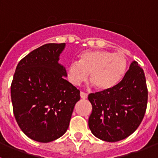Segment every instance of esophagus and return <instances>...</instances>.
I'll return each mask as SVG.
<instances>
[{
    "mask_svg": "<svg viewBox=\"0 0 158 158\" xmlns=\"http://www.w3.org/2000/svg\"><path fill=\"white\" fill-rule=\"evenodd\" d=\"M80 96H81V98H82V99H86L88 97L87 93H84V92H81Z\"/></svg>",
    "mask_w": 158,
    "mask_h": 158,
    "instance_id": "obj_1",
    "label": "esophagus"
}]
</instances>
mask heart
<instances>
[{"instance_id": "1", "label": "heart", "mask_w": 158, "mask_h": 158, "mask_svg": "<svg viewBox=\"0 0 158 158\" xmlns=\"http://www.w3.org/2000/svg\"><path fill=\"white\" fill-rule=\"evenodd\" d=\"M127 60L123 53L104 50L85 51L78 56V62H73L67 67V77L73 85H79L89 78L99 91L115 87L124 76Z\"/></svg>"}]
</instances>
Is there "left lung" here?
<instances>
[{
	"instance_id": "obj_1",
	"label": "left lung",
	"mask_w": 158,
	"mask_h": 158,
	"mask_svg": "<svg viewBox=\"0 0 158 158\" xmlns=\"http://www.w3.org/2000/svg\"><path fill=\"white\" fill-rule=\"evenodd\" d=\"M89 127L98 139L114 142L134 133L144 118L148 89L143 69L134 61L120 82L110 90L90 93Z\"/></svg>"
}]
</instances>
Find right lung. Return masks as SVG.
<instances>
[{
  "mask_svg": "<svg viewBox=\"0 0 158 158\" xmlns=\"http://www.w3.org/2000/svg\"><path fill=\"white\" fill-rule=\"evenodd\" d=\"M65 43H47L19 61L11 85L16 120L25 135L40 142L58 139L69 127L80 91L65 79L58 63Z\"/></svg>",
  "mask_w": 158,
  "mask_h": 158,
  "instance_id": "obj_1",
  "label": "right lung"
}]
</instances>
